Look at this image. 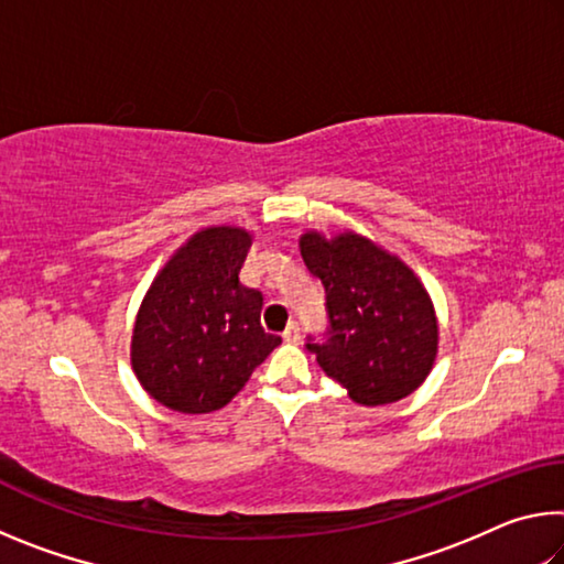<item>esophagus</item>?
<instances>
[{
	"label": "esophagus",
	"mask_w": 564,
	"mask_h": 564,
	"mask_svg": "<svg viewBox=\"0 0 564 564\" xmlns=\"http://www.w3.org/2000/svg\"><path fill=\"white\" fill-rule=\"evenodd\" d=\"M283 340L285 343H299L301 340V326L295 321L289 323V328L283 330Z\"/></svg>",
	"instance_id": "34e87169"
}]
</instances>
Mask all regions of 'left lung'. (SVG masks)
Segmentation results:
<instances>
[{
    "mask_svg": "<svg viewBox=\"0 0 564 564\" xmlns=\"http://www.w3.org/2000/svg\"><path fill=\"white\" fill-rule=\"evenodd\" d=\"M301 256L326 289V340L308 336L326 376L360 405L405 398L431 373L437 352L433 301L408 265L352 231L301 236Z\"/></svg>",
    "mask_w": 564,
    "mask_h": 564,
    "instance_id": "8db88e82",
    "label": "left lung"
}]
</instances>
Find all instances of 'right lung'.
I'll list each match as a JSON object with an SVG mask.
<instances>
[{
	"label": "right lung",
	"instance_id": "1",
	"mask_svg": "<svg viewBox=\"0 0 564 564\" xmlns=\"http://www.w3.org/2000/svg\"><path fill=\"white\" fill-rule=\"evenodd\" d=\"M248 248L243 228H204L171 256L141 301L131 366L161 405L178 413L228 405L281 343L261 326V291L238 281Z\"/></svg>",
	"mask_w": 564,
	"mask_h": 564
}]
</instances>
